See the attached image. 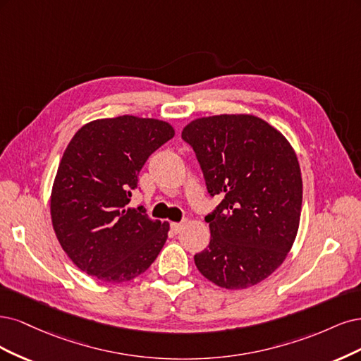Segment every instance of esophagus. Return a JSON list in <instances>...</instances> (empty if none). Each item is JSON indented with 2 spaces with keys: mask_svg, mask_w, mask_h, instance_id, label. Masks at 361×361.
I'll return each mask as SVG.
<instances>
[{
  "mask_svg": "<svg viewBox=\"0 0 361 361\" xmlns=\"http://www.w3.org/2000/svg\"><path fill=\"white\" fill-rule=\"evenodd\" d=\"M185 222H180V224H171V229L176 232V234H178V232H181V229L184 228Z\"/></svg>",
  "mask_w": 361,
  "mask_h": 361,
  "instance_id": "34e87169",
  "label": "esophagus"
}]
</instances>
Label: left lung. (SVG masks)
I'll return each mask as SVG.
<instances>
[{"label": "left lung", "instance_id": "1", "mask_svg": "<svg viewBox=\"0 0 361 361\" xmlns=\"http://www.w3.org/2000/svg\"><path fill=\"white\" fill-rule=\"evenodd\" d=\"M200 161L213 213L208 249L195 264L220 288L244 289L281 265L297 237L303 181L286 137L255 115H214L183 129Z\"/></svg>", "mask_w": 361, "mask_h": 361}]
</instances>
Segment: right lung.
<instances>
[{"instance_id":"1","label":"right lung","mask_w":361,"mask_h":361,"mask_svg":"<svg viewBox=\"0 0 361 361\" xmlns=\"http://www.w3.org/2000/svg\"><path fill=\"white\" fill-rule=\"evenodd\" d=\"M172 126L121 115L85 124L67 145L51 195L58 241L79 270L106 283L142 274L168 238L169 224L129 207L148 157L173 137Z\"/></svg>"}]
</instances>
